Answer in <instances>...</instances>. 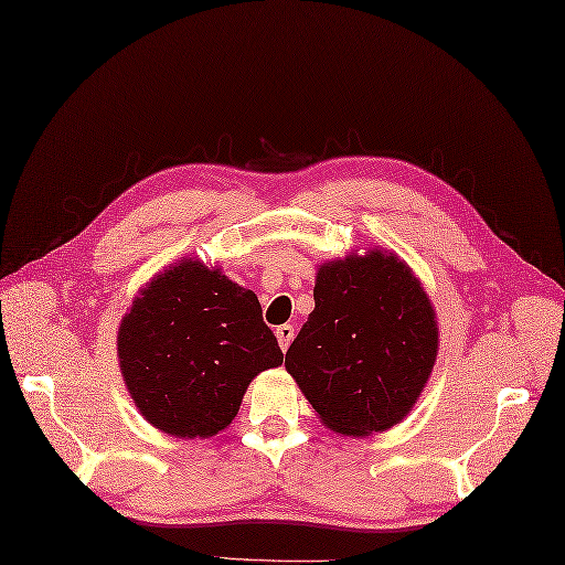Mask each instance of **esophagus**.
I'll return each instance as SVG.
<instances>
[{
	"mask_svg": "<svg viewBox=\"0 0 565 565\" xmlns=\"http://www.w3.org/2000/svg\"><path fill=\"white\" fill-rule=\"evenodd\" d=\"M275 338H278L280 350L285 352L287 348H290V342H292V338H295V328H292L290 323L278 326V328H275Z\"/></svg>",
	"mask_w": 565,
	"mask_h": 565,
	"instance_id": "esophagus-1",
	"label": "esophagus"
}]
</instances>
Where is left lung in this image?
Wrapping results in <instances>:
<instances>
[{
    "instance_id": "left-lung-1",
    "label": "left lung",
    "mask_w": 565,
    "mask_h": 565,
    "mask_svg": "<svg viewBox=\"0 0 565 565\" xmlns=\"http://www.w3.org/2000/svg\"><path fill=\"white\" fill-rule=\"evenodd\" d=\"M316 307L285 369L330 431H386L417 403L438 352L436 313L395 254L369 249L316 273Z\"/></svg>"
}]
</instances>
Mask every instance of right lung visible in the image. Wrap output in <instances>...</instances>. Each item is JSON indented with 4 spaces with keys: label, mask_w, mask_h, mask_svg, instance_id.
I'll list each match as a JSON object with an SVG mask.
<instances>
[{
    "label": "right lung",
    "mask_w": 565,
    "mask_h": 565,
    "mask_svg": "<svg viewBox=\"0 0 565 565\" xmlns=\"http://www.w3.org/2000/svg\"><path fill=\"white\" fill-rule=\"evenodd\" d=\"M117 356L141 415L179 438L227 429L252 379L282 364L258 297L199 258L164 268L134 297Z\"/></svg>",
    "instance_id": "add662e5"
}]
</instances>
